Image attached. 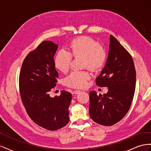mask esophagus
<instances>
[{"label":"esophagus","mask_w":151,"mask_h":151,"mask_svg":"<svg viewBox=\"0 0 151 151\" xmlns=\"http://www.w3.org/2000/svg\"><path fill=\"white\" fill-rule=\"evenodd\" d=\"M81 93V91L80 90H75L74 91V93L76 94H78Z\"/></svg>","instance_id":"1"}]
</instances>
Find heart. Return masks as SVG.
Returning <instances> with one entry per match:
<instances>
[{"label":"heart","instance_id":"heart-1","mask_svg":"<svg viewBox=\"0 0 151 151\" xmlns=\"http://www.w3.org/2000/svg\"><path fill=\"white\" fill-rule=\"evenodd\" d=\"M83 58V67L92 70L101 68L106 60L107 53L105 48L97 41L88 36H82L70 41L67 46V52L61 50L57 53L54 58L55 67L62 72L69 70L72 57ZM90 73L86 70L73 71L65 78V84L71 88H83L91 79Z\"/></svg>","mask_w":151,"mask_h":151}]
</instances>
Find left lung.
Segmentation results:
<instances>
[{
    "label": "left lung",
    "instance_id": "1",
    "mask_svg": "<svg viewBox=\"0 0 151 151\" xmlns=\"http://www.w3.org/2000/svg\"><path fill=\"white\" fill-rule=\"evenodd\" d=\"M96 85L107 87L106 94L89 93V115L94 122L111 126L120 121L130 108L136 84L133 59L119 42L110 35L107 62L96 79Z\"/></svg>",
    "mask_w": 151,
    "mask_h": 151
}]
</instances>
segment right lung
Wrapping results in <instances>:
<instances>
[{"label":"right lung","mask_w":151,"mask_h":151,"mask_svg":"<svg viewBox=\"0 0 151 151\" xmlns=\"http://www.w3.org/2000/svg\"><path fill=\"white\" fill-rule=\"evenodd\" d=\"M58 45L44 41L27 55L21 66L19 85L22 104L31 119L48 130H57L69 122L72 94L64 90L55 98L49 92L56 86L58 72L53 57Z\"/></svg>","instance_id":"1"}]
</instances>
